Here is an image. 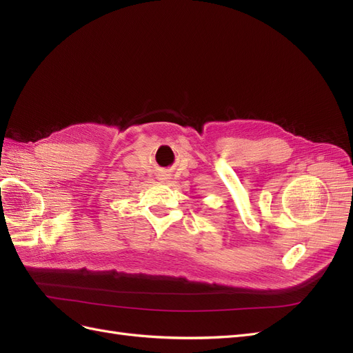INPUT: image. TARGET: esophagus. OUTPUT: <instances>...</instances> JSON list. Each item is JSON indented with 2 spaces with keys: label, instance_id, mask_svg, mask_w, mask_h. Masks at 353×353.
Returning <instances> with one entry per match:
<instances>
[{
  "label": "esophagus",
  "instance_id": "34e87169",
  "mask_svg": "<svg viewBox=\"0 0 353 353\" xmlns=\"http://www.w3.org/2000/svg\"><path fill=\"white\" fill-rule=\"evenodd\" d=\"M160 179H169V178H168V175H162V178H160Z\"/></svg>",
  "mask_w": 353,
  "mask_h": 353
}]
</instances>
